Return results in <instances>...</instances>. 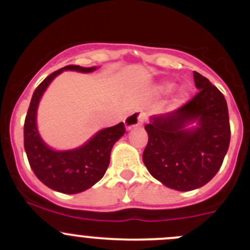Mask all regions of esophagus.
I'll return each instance as SVG.
<instances>
[{
  "instance_id": "esophagus-1",
  "label": "esophagus",
  "mask_w": 250,
  "mask_h": 250,
  "mask_svg": "<svg viewBox=\"0 0 250 250\" xmlns=\"http://www.w3.org/2000/svg\"><path fill=\"white\" fill-rule=\"evenodd\" d=\"M145 118H146V115L144 112H141V111H135V112L129 113L125 120V129L130 130L133 129V128L140 127V125H144Z\"/></svg>"
}]
</instances>
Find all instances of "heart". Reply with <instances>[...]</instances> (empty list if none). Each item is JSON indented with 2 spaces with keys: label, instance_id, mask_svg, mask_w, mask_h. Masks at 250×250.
<instances>
[{
  "label": "heart",
  "instance_id": "heart-1",
  "mask_svg": "<svg viewBox=\"0 0 250 250\" xmlns=\"http://www.w3.org/2000/svg\"><path fill=\"white\" fill-rule=\"evenodd\" d=\"M174 85L175 84H174V82H172V81H163V82H161L160 84L156 87V92H157L158 94H168V93L172 92ZM190 97H191L190 88H188V85H181V87L176 90L175 94H174L172 99V106L173 107L181 106V105H184L185 103L188 102Z\"/></svg>",
  "mask_w": 250,
  "mask_h": 250
}]
</instances>
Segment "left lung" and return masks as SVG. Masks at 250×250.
Returning <instances> with one entry per match:
<instances>
[{
	"label": "left lung",
	"instance_id": "8db88e82",
	"mask_svg": "<svg viewBox=\"0 0 250 250\" xmlns=\"http://www.w3.org/2000/svg\"><path fill=\"white\" fill-rule=\"evenodd\" d=\"M200 92L173 112L151 116L144 165L155 179L176 191L202 188L223 165L230 145L226 100L208 78L193 71Z\"/></svg>",
	"mask_w": 250,
	"mask_h": 250
}]
</instances>
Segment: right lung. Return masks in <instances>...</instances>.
Instances as JSON below:
<instances>
[{"label":"right lung","mask_w":250,"mask_h":250,"mask_svg":"<svg viewBox=\"0 0 250 250\" xmlns=\"http://www.w3.org/2000/svg\"><path fill=\"white\" fill-rule=\"evenodd\" d=\"M98 70V66H67L54 71L35 89L24 125V147L30 167L40 181L52 190L67 195L88 190L104 176L110 163V155L115 143L123 137V122L113 127L100 129L84 144L70 150H55L42 139L37 128V110L48 85L64 71L82 74Z\"/></svg>","instance_id":"1"}]
</instances>
